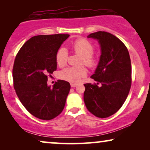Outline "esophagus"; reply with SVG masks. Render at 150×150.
Listing matches in <instances>:
<instances>
[{
	"mask_svg": "<svg viewBox=\"0 0 150 150\" xmlns=\"http://www.w3.org/2000/svg\"><path fill=\"white\" fill-rule=\"evenodd\" d=\"M70 85H71V87H76V86H77V84L74 83H71Z\"/></svg>",
	"mask_w": 150,
	"mask_h": 150,
	"instance_id": "esophagus-1",
	"label": "esophagus"
}]
</instances>
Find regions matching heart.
Returning <instances> with one entry per match:
<instances>
[{"instance_id": "heart-1", "label": "heart", "mask_w": 150, "mask_h": 150, "mask_svg": "<svg viewBox=\"0 0 150 150\" xmlns=\"http://www.w3.org/2000/svg\"><path fill=\"white\" fill-rule=\"evenodd\" d=\"M73 51L81 54L80 64H85L89 67H95L97 64V58L93 55L95 48L89 40L85 38H79L71 44ZM68 59V52L65 48H59L55 55V60L59 67L66 65ZM87 70L84 65L68 66L62 69L59 73L61 79L71 83H77L81 78L87 74Z\"/></svg>"}]
</instances>
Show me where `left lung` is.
<instances>
[{
  "instance_id": "obj_1",
  "label": "left lung",
  "mask_w": 150,
  "mask_h": 150,
  "mask_svg": "<svg viewBox=\"0 0 150 150\" xmlns=\"http://www.w3.org/2000/svg\"><path fill=\"white\" fill-rule=\"evenodd\" d=\"M88 38L98 40L102 54L91 76L96 83L84 84V101L90 112L106 118L120 110L128 97L132 84L130 55L124 43L110 33L98 31Z\"/></svg>"
}]
</instances>
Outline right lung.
<instances>
[{"label":"right lung","instance_id":"1","mask_svg":"<svg viewBox=\"0 0 150 150\" xmlns=\"http://www.w3.org/2000/svg\"><path fill=\"white\" fill-rule=\"evenodd\" d=\"M69 36H34L24 43L16 56L12 70L13 87L22 105L37 118L52 120L64 108L69 83L59 80L50 88L47 81L57 69V50Z\"/></svg>","mask_w":150,"mask_h":150}]
</instances>
